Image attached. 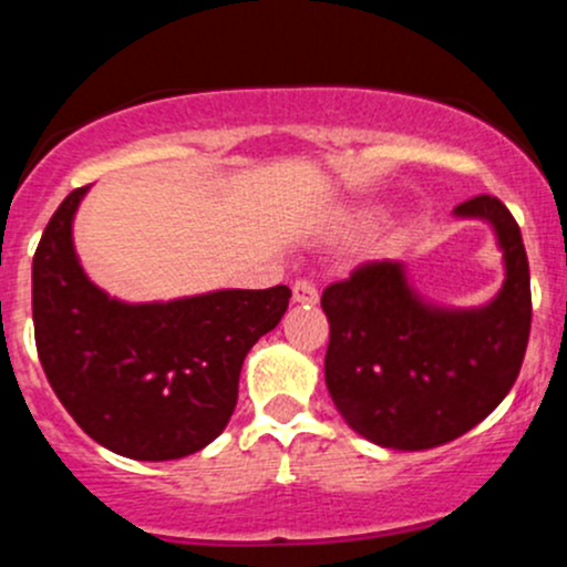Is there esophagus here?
<instances>
[{"instance_id":"34e87169","label":"esophagus","mask_w":567,"mask_h":567,"mask_svg":"<svg viewBox=\"0 0 567 567\" xmlns=\"http://www.w3.org/2000/svg\"><path fill=\"white\" fill-rule=\"evenodd\" d=\"M291 300L300 302V306H317L319 302L317 286H313L311 281H306V278H300V281L291 284Z\"/></svg>"}]
</instances>
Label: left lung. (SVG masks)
<instances>
[{
    "label": "left lung",
    "mask_w": 567,
    "mask_h": 567,
    "mask_svg": "<svg viewBox=\"0 0 567 567\" xmlns=\"http://www.w3.org/2000/svg\"><path fill=\"white\" fill-rule=\"evenodd\" d=\"M493 228L504 284L485 306L427 300L400 261H369L322 291L324 383L344 422L385 450H433L480 424L520 372L532 324L529 261L507 206L476 195L455 209Z\"/></svg>",
    "instance_id": "obj_1"
}]
</instances>
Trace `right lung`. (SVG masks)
Masks as SVG:
<instances>
[{"label": "right lung", "mask_w": 567, "mask_h": 567, "mask_svg": "<svg viewBox=\"0 0 567 567\" xmlns=\"http://www.w3.org/2000/svg\"><path fill=\"white\" fill-rule=\"evenodd\" d=\"M91 187L58 206L32 259L41 367L95 444L132 461H178L226 430L250 347L289 308V286L126 302L87 278L74 217Z\"/></svg>", "instance_id": "add662e5"}]
</instances>
